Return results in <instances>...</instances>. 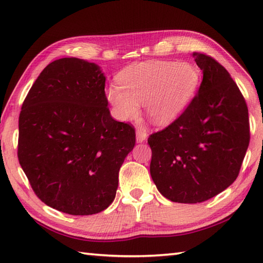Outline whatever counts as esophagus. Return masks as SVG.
Returning <instances> with one entry per match:
<instances>
[{"label": "esophagus", "instance_id": "34e87169", "mask_svg": "<svg viewBox=\"0 0 263 263\" xmlns=\"http://www.w3.org/2000/svg\"><path fill=\"white\" fill-rule=\"evenodd\" d=\"M147 139V132L142 127H138L137 130V142H143Z\"/></svg>", "mask_w": 263, "mask_h": 263}]
</instances>
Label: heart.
Listing matches in <instances>:
<instances>
[{
	"label": "heart",
	"instance_id": "b5f03b06",
	"mask_svg": "<svg viewBox=\"0 0 263 263\" xmlns=\"http://www.w3.org/2000/svg\"><path fill=\"white\" fill-rule=\"evenodd\" d=\"M201 79L197 66L170 61H148L127 66L117 76L118 85L106 90L117 119L136 117L139 103L156 124L167 125L192 102Z\"/></svg>",
	"mask_w": 263,
	"mask_h": 263
}]
</instances>
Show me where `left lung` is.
<instances>
[{
  "mask_svg": "<svg viewBox=\"0 0 263 263\" xmlns=\"http://www.w3.org/2000/svg\"><path fill=\"white\" fill-rule=\"evenodd\" d=\"M193 58L203 72L198 93L172 124L148 138L153 181L178 203L203 202L233 184L250 142L248 106L235 81L209 55Z\"/></svg>",
  "mask_w": 263,
  "mask_h": 263,
  "instance_id": "left-lung-1",
  "label": "left lung"
}]
</instances>
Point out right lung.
<instances>
[{
  "label": "right lung",
  "mask_w": 263,
  "mask_h": 263,
  "mask_svg": "<svg viewBox=\"0 0 263 263\" xmlns=\"http://www.w3.org/2000/svg\"><path fill=\"white\" fill-rule=\"evenodd\" d=\"M106 78L77 58L49 63L19 116L18 158L33 192L53 209L98 214L113 202L135 127L110 116Z\"/></svg>",
  "instance_id": "add662e5"
}]
</instances>
